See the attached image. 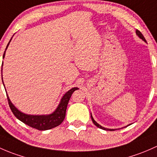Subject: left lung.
I'll use <instances>...</instances> for the list:
<instances>
[{
  "instance_id": "obj_1",
  "label": "left lung",
  "mask_w": 157,
  "mask_h": 157,
  "mask_svg": "<svg viewBox=\"0 0 157 157\" xmlns=\"http://www.w3.org/2000/svg\"><path fill=\"white\" fill-rule=\"evenodd\" d=\"M136 35H138V36L139 37V38H140V39H142V40H143V41H144V42H147V41H146V40H145V38H144V35H142V34H141V32H140V31H138V30H136ZM90 117H91L92 122H94V125H96L97 127H98V128H101V129H103V130H106V131H115V129L106 128H104V127L101 126V125H99V124H98V122H97L96 121H95L94 119V118H93V116H92L91 113H90ZM131 125V124H129L128 125ZM127 126H128V125H127Z\"/></svg>"
}]
</instances>
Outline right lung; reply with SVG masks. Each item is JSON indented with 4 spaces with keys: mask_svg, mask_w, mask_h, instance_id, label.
Listing matches in <instances>:
<instances>
[{
    "mask_svg": "<svg viewBox=\"0 0 157 157\" xmlns=\"http://www.w3.org/2000/svg\"><path fill=\"white\" fill-rule=\"evenodd\" d=\"M11 39H12V38H11ZM10 41H9L7 46H6L5 51H4V54L3 55V58H4V56H5V52L6 49H7L8 46H9V44L10 42ZM1 71H2V69H1ZM3 84H4V82H3ZM4 88H5V86H4ZM78 89V88L75 87V88H72L69 90H68L67 93L63 96V98H61L60 102H59V105H58L57 107H56V109H55L52 113L48 115H29L19 111V109L14 106L13 103L11 102L7 94H6V96H7L9 106L10 107L11 110H12L13 113L14 114V116H15L19 120H20L21 122H22L23 123L28 125L29 126L34 128H36L40 131H44L58 126V125H60V124L63 122L64 119H65L66 111H67V105L68 103H69V99H70L72 93H73L75 90Z\"/></svg>",
    "mask_w": 157,
    "mask_h": 157,
    "instance_id": "obj_1",
    "label": "right lung"
}]
</instances>
